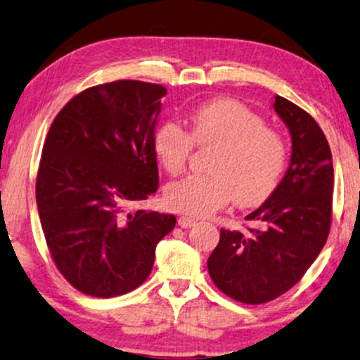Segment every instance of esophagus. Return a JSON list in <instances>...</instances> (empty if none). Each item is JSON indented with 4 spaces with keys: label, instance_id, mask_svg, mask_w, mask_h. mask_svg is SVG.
Returning a JSON list of instances; mask_svg holds the SVG:
<instances>
[{
    "label": "esophagus",
    "instance_id": "obj_1",
    "mask_svg": "<svg viewBox=\"0 0 360 360\" xmlns=\"http://www.w3.org/2000/svg\"><path fill=\"white\" fill-rule=\"evenodd\" d=\"M177 224L186 229V227H193L195 224V219H193V217H188V216H181L179 219H177Z\"/></svg>",
    "mask_w": 360,
    "mask_h": 360
}]
</instances>
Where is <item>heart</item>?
Here are the masks:
<instances>
[{
	"label": "heart",
	"mask_w": 360,
	"mask_h": 360,
	"mask_svg": "<svg viewBox=\"0 0 360 360\" xmlns=\"http://www.w3.org/2000/svg\"><path fill=\"white\" fill-rule=\"evenodd\" d=\"M191 134L174 121L156 127L153 149L167 174L184 169L198 146H216L209 174H193L166 188L165 202L172 211L209 216L234 198L239 206H257L279 184L288 162V146L262 117L234 99L217 98L191 112Z\"/></svg>",
	"instance_id": "obj_1"
}]
</instances>
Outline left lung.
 I'll list each match as a JSON object with an SVG mask.
<instances>
[{"label":"left lung","instance_id":"left-lung-1","mask_svg":"<svg viewBox=\"0 0 360 360\" xmlns=\"http://www.w3.org/2000/svg\"><path fill=\"white\" fill-rule=\"evenodd\" d=\"M288 126L289 167L269 198L245 219L256 229H221L207 271L222 292L244 304H264L301 281L330 229L334 167L324 133L309 112L282 96L272 104Z\"/></svg>","mask_w":360,"mask_h":360}]
</instances>
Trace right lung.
<instances>
[{
    "label": "right lung",
    "mask_w": 360,
    "mask_h": 360,
    "mask_svg": "<svg viewBox=\"0 0 360 360\" xmlns=\"http://www.w3.org/2000/svg\"><path fill=\"white\" fill-rule=\"evenodd\" d=\"M166 88L121 79L84 89L54 117L36 204L53 261L72 288L115 297L143 284L172 214L126 212L159 188L153 136Z\"/></svg>",
    "instance_id": "add662e5"
}]
</instances>
